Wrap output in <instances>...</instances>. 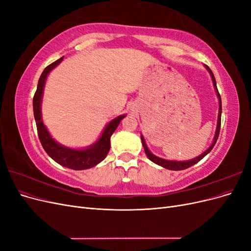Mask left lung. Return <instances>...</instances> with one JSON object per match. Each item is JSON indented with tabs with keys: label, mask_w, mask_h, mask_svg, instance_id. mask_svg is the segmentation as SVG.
I'll return each mask as SVG.
<instances>
[{
	"label": "left lung",
	"mask_w": 251,
	"mask_h": 251,
	"mask_svg": "<svg viewBox=\"0 0 251 251\" xmlns=\"http://www.w3.org/2000/svg\"><path fill=\"white\" fill-rule=\"evenodd\" d=\"M207 70L209 71L210 75H211V78H212V81H214V86H215V89L217 91V94H218V97H219V116H218V126H217V131H216V135H215V138H214V142H212L211 146L204 151V153L200 156H198L197 158H194L192 159V160H188V161H170V160H165V159H162V158H159L155 155H153L151 153V151H149L148 147H147V143L146 141H144V138L141 136V141H142V146H143V149H144V151H146V154L148 156V158L150 159L151 161H153L154 163L158 164V165H161L162 168H165L168 170H171V171H181V170H185V169H188L191 168L192 165L198 163L202 158H204L205 156H206L209 151L212 150V148L215 147V144L218 140V137H219V134H220V128H221V113H222V101H221V96H220V93L218 91V88H217V82H216V78L214 76V73L211 72V70L209 69V68L206 66Z\"/></svg>",
	"instance_id": "obj_1"
}]
</instances>
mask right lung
<instances>
[{"label":"right lung","instance_id":"obj_1","mask_svg":"<svg viewBox=\"0 0 251 251\" xmlns=\"http://www.w3.org/2000/svg\"><path fill=\"white\" fill-rule=\"evenodd\" d=\"M63 58L64 57H60L59 59L55 60L54 63H52L45 68V70L43 71L39 79V83H37V89L33 96V113L37 128V135H39V138L44 150L46 151V153L55 162L71 170H87L90 168H93V166L102 161L105 156L108 155L111 148V136L114 133V131L116 130V127L120 124V121L126 117V115H121L116 117L115 119H113L111 123L105 126L104 131L100 136V138L98 139V141L94 143L92 147H90L86 150L69 149L60 146L59 143L53 140L49 132L47 131L46 126L43 124L41 113V101L47 75L53 68H55L60 62H62Z\"/></svg>","mask_w":251,"mask_h":251}]
</instances>
